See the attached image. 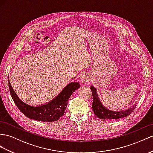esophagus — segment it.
<instances>
[{"instance_id":"esophagus-1","label":"esophagus","mask_w":153,"mask_h":153,"mask_svg":"<svg viewBox=\"0 0 153 153\" xmlns=\"http://www.w3.org/2000/svg\"><path fill=\"white\" fill-rule=\"evenodd\" d=\"M90 81V78L87 75H84L81 77V82L83 84H87Z\"/></svg>"}]
</instances>
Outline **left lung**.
Segmentation results:
<instances>
[{
  "mask_svg": "<svg viewBox=\"0 0 153 153\" xmlns=\"http://www.w3.org/2000/svg\"><path fill=\"white\" fill-rule=\"evenodd\" d=\"M91 90L92 93L93 97V103H92V109L94 111V114L101 120H114L122 118V117H126L128 116L131 113L134 111V109L136 107V104H134L132 107L129 108L127 110L122 111H113L105 107L101 103L99 99V97L97 96V90L94 87L91 86Z\"/></svg>",
  "mask_w": 153,
  "mask_h": 153,
  "instance_id": "obj_1",
  "label": "left lung"
}]
</instances>
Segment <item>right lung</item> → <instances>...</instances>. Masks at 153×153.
<instances>
[{"instance_id":"add662e5","label":"right lung","mask_w":153,"mask_h":153,"mask_svg":"<svg viewBox=\"0 0 153 153\" xmlns=\"http://www.w3.org/2000/svg\"><path fill=\"white\" fill-rule=\"evenodd\" d=\"M9 79V78H8ZM10 92L15 104L26 117L39 121H57L64 114L68 99L72 93L80 87L79 83H70L53 100L40 106L33 107L22 101L15 92L8 79Z\"/></svg>"}]
</instances>
